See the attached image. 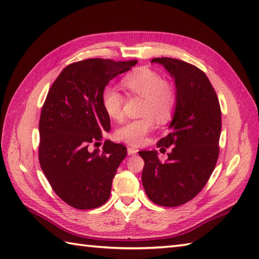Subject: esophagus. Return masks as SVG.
I'll list each match as a JSON object with an SVG mask.
<instances>
[{
  "mask_svg": "<svg viewBox=\"0 0 259 259\" xmlns=\"http://www.w3.org/2000/svg\"><path fill=\"white\" fill-rule=\"evenodd\" d=\"M136 153H137V149L136 148H134V147H128L127 148V154L128 155H134Z\"/></svg>",
  "mask_w": 259,
  "mask_h": 259,
  "instance_id": "obj_1",
  "label": "esophagus"
}]
</instances>
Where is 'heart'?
Returning <instances> with one entry per match:
<instances>
[{
	"mask_svg": "<svg viewBox=\"0 0 259 259\" xmlns=\"http://www.w3.org/2000/svg\"><path fill=\"white\" fill-rule=\"evenodd\" d=\"M122 84L131 95L144 99L142 114L145 116L132 119L120 125L115 132V136L120 142L139 146L145 141V136L155 128V118L159 123H166L173 117L177 104L176 90L169 82L156 71L148 67H139L128 73ZM102 104L105 113L113 119L123 117L124 97L120 92L107 86L103 91Z\"/></svg>",
	"mask_w": 259,
	"mask_h": 259,
	"instance_id": "b5f03b06",
	"label": "heart"
}]
</instances>
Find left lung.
Instances as JSON below:
<instances>
[{
  "instance_id": "left-lung-1",
  "label": "left lung",
  "mask_w": 259,
  "mask_h": 259,
  "mask_svg": "<svg viewBox=\"0 0 259 259\" xmlns=\"http://www.w3.org/2000/svg\"><path fill=\"white\" fill-rule=\"evenodd\" d=\"M175 79L177 104L170 132L157 147L171 146L166 162L156 151L139 152L144 159L142 183L153 203L175 207L202 191L220 155L222 113L218 97L206 74L189 63L170 57H156Z\"/></svg>"
}]
</instances>
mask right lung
<instances>
[{"mask_svg": "<svg viewBox=\"0 0 259 259\" xmlns=\"http://www.w3.org/2000/svg\"><path fill=\"white\" fill-rule=\"evenodd\" d=\"M137 63L88 59L72 63L52 84L38 132V159L55 194L77 209L100 207L110 198L112 182L127 149L105 141L103 152L89 146L111 128L102 94L111 79Z\"/></svg>", "mask_w": 259, "mask_h": 259, "instance_id": "obj_1", "label": "right lung"}]
</instances>
